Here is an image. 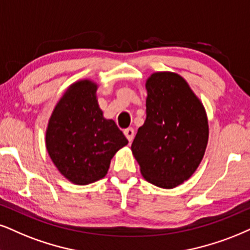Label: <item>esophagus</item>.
Segmentation results:
<instances>
[{
    "label": "esophagus",
    "mask_w": 250,
    "mask_h": 250,
    "mask_svg": "<svg viewBox=\"0 0 250 250\" xmlns=\"http://www.w3.org/2000/svg\"><path fill=\"white\" fill-rule=\"evenodd\" d=\"M124 134H125V137L127 138V140L131 143V141L133 140V138H134V130L132 127L126 128V130H124Z\"/></svg>",
    "instance_id": "1"
}]
</instances>
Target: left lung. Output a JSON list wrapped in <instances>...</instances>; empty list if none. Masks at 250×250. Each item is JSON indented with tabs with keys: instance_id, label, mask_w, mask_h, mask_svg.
Here are the masks:
<instances>
[{
	"instance_id": "8db88e82",
	"label": "left lung",
	"mask_w": 250,
	"mask_h": 250,
	"mask_svg": "<svg viewBox=\"0 0 250 250\" xmlns=\"http://www.w3.org/2000/svg\"><path fill=\"white\" fill-rule=\"evenodd\" d=\"M146 89V120L131 149L149 183L172 189L189 180L204 156L208 118L203 104L177 74L154 73Z\"/></svg>"
}]
</instances>
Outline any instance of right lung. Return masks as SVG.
I'll return each mask as SVG.
<instances>
[{
    "label": "right lung",
    "instance_id": "1",
    "mask_svg": "<svg viewBox=\"0 0 250 250\" xmlns=\"http://www.w3.org/2000/svg\"><path fill=\"white\" fill-rule=\"evenodd\" d=\"M97 85L74 83L52 113L46 148L61 174L80 186L103 178L116 152L128 144L116 123L105 119L96 100Z\"/></svg>",
    "mask_w": 250,
    "mask_h": 250
}]
</instances>
